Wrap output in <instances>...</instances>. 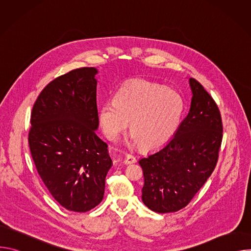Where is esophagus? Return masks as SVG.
<instances>
[{
    "instance_id": "1",
    "label": "esophagus",
    "mask_w": 251,
    "mask_h": 251,
    "mask_svg": "<svg viewBox=\"0 0 251 251\" xmlns=\"http://www.w3.org/2000/svg\"><path fill=\"white\" fill-rule=\"evenodd\" d=\"M124 163H125L126 165H128V164H134V163H136V158H135L132 154H127V155H126V158H125V160H124Z\"/></svg>"
}]
</instances>
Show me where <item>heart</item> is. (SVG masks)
Instances as JSON below:
<instances>
[{
	"label": "heart",
	"instance_id": "b5f03b06",
	"mask_svg": "<svg viewBox=\"0 0 251 251\" xmlns=\"http://www.w3.org/2000/svg\"><path fill=\"white\" fill-rule=\"evenodd\" d=\"M183 97L167 86L145 79H131L116 92L113 102L99 109V123L105 136L115 140L130 122V132L148 150L164 146L181 123Z\"/></svg>",
	"mask_w": 251,
	"mask_h": 251
}]
</instances>
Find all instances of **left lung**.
I'll return each mask as SVG.
<instances>
[{
	"label": "left lung",
	"mask_w": 251,
	"mask_h": 251,
	"mask_svg": "<svg viewBox=\"0 0 251 251\" xmlns=\"http://www.w3.org/2000/svg\"><path fill=\"white\" fill-rule=\"evenodd\" d=\"M190 84L188 116L162 149L139 161L144 174L142 201L159 213L187 206L219 160L224 131L220 109L197 79Z\"/></svg>",
	"instance_id": "8db88e82"
}]
</instances>
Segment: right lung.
Segmentation results:
<instances>
[{
    "mask_svg": "<svg viewBox=\"0 0 251 251\" xmlns=\"http://www.w3.org/2000/svg\"><path fill=\"white\" fill-rule=\"evenodd\" d=\"M94 67H80L50 81L35 100L28 131L33 163L53 199L85 212L103 200L112 166L98 128Z\"/></svg>",
    "mask_w": 251,
    "mask_h": 251,
    "instance_id": "1",
    "label": "right lung"
}]
</instances>
